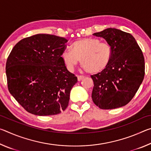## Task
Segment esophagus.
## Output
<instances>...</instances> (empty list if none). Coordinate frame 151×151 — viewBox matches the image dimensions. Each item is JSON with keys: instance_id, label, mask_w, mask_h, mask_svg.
<instances>
[{"instance_id": "1", "label": "esophagus", "mask_w": 151, "mask_h": 151, "mask_svg": "<svg viewBox=\"0 0 151 151\" xmlns=\"http://www.w3.org/2000/svg\"><path fill=\"white\" fill-rule=\"evenodd\" d=\"M77 78H78V81H81L83 80V78H85V76H81V75H78L77 76Z\"/></svg>"}]
</instances>
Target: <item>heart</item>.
<instances>
[{"label":"heart","mask_w":151,"mask_h":151,"mask_svg":"<svg viewBox=\"0 0 151 151\" xmlns=\"http://www.w3.org/2000/svg\"><path fill=\"white\" fill-rule=\"evenodd\" d=\"M71 50H65L61 59L68 70L72 72L81 60L86 72L96 74L104 70L112 57V48L108 43L93 38H83L74 42Z\"/></svg>","instance_id":"b5f03b06"}]
</instances>
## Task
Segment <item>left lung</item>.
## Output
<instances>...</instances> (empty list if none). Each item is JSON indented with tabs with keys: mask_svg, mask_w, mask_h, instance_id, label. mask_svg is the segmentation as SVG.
Here are the masks:
<instances>
[{
	"mask_svg": "<svg viewBox=\"0 0 151 151\" xmlns=\"http://www.w3.org/2000/svg\"><path fill=\"white\" fill-rule=\"evenodd\" d=\"M103 38L112 48V57L104 70L92 75L93 103L101 109L123 106L131 101L142 83L145 59L132 35L109 28L93 34Z\"/></svg>",
	"mask_w": 151,
	"mask_h": 151,
	"instance_id": "obj_1",
	"label": "left lung"
}]
</instances>
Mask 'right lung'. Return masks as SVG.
I'll return each mask as SVG.
<instances>
[{
  "label": "right lung",
  "mask_w": 151,
  "mask_h": 151,
  "mask_svg": "<svg viewBox=\"0 0 151 151\" xmlns=\"http://www.w3.org/2000/svg\"><path fill=\"white\" fill-rule=\"evenodd\" d=\"M67 41L38 34L20 40L10 53L6 64L9 91L30 113L54 115L68 106L71 88L78 81L61 59Z\"/></svg>",
  "instance_id": "right-lung-1"
}]
</instances>
